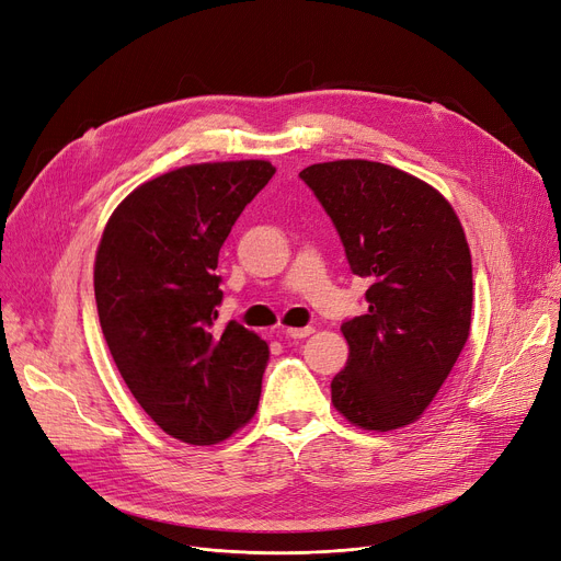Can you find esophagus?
<instances>
[{"label": "esophagus", "mask_w": 561, "mask_h": 561, "mask_svg": "<svg viewBox=\"0 0 561 561\" xmlns=\"http://www.w3.org/2000/svg\"><path fill=\"white\" fill-rule=\"evenodd\" d=\"M313 332V328H286V336L288 339H305V336H309Z\"/></svg>", "instance_id": "esophagus-1"}]
</instances>
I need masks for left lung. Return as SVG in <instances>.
I'll return each mask as SVG.
<instances>
[{
	"label": "left lung",
	"instance_id": "1",
	"mask_svg": "<svg viewBox=\"0 0 561 561\" xmlns=\"http://www.w3.org/2000/svg\"><path fill=\"white\" fill-rule=\"evenodd\" d=\"M369 279L367 313L341 323L348 362L332 403L351 424L392 431L415 422L447 380L470 334L472 259L449 202L428 183L369 160L300 172Z\"/></svg>",
	"mask_w": 561,
	"mask_h": 561
}]
</instances>
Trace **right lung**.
Returning a JSON list of instances; mask_svg holds the SVG:
<instances>
[{
  "instance_id": "1",
  "label": "right lung",
  "mask_w": 561,
  "mask_h": 561,
  "mask_svg": "<svg viewBox=\"0 0 561 561\" xmlns=\"http://www.w3.org/2000/svg\"><path fill=\"white\" fill-rule=\"evenodd\" d=\"M265 160L174 169L118 204L95 254L99 319L121 378L164 433L222 443L252 420L271 351L245 325L217 323V256L275 176Z\"/></svg>"
}]
</instances>
